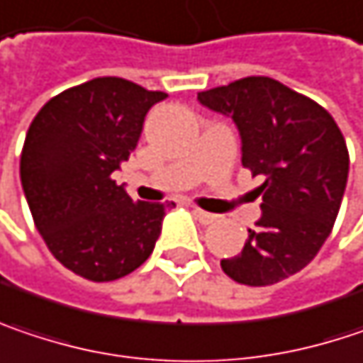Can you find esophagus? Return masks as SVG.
Wrapping results in <instances>:
<instances>
[{
    "instance_id": "34e87169",
    "label": "esophagus",
    "mask_w": 363,
    "mask_h": 363,
    "mask_svg": "<svg viewBox=\"0 0 363 363\" xmlns=\"http://www.w3.org/2000/svg\"><path fill=\"white\" fill-rule=\"evenodd\" d=\"M193 216H195L201 224H210V222H214L216 220V214L203 212V210H199V208H193Z\"/></svg>"
}]
</instances>
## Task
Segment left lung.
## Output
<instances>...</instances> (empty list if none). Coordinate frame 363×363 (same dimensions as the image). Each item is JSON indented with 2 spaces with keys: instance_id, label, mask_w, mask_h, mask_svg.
I'll use <instances>...</instances> for the list:
<instances>
[{
  "instance_id": "left-lung-1",
  "label": "left lung",
  "mask_w": 363,
  "mask_h": 363,
  "mask_svg": "<svg viewBox=\"0 0 363 363\" xmlns=\"http://www.w3.org/2000/svg\"><path fill=\"white\" fill-rule=\"evenodd\" d=\"M201 106L233 118L241 162L262 177V216L239 255L222 270L249 286H266L303 270L337 220L349 153L337 122L310 97L268 77L197 93Z\"/></svg>"
}]
</instances>
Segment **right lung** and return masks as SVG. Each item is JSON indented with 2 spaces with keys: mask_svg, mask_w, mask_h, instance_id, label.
<instances>
[{
  "mask_svg": "<svg viewBox=\"0 0 363 363\" xmlns=\"http://www.w3.org/2000/svg\"><path fill=\"white\" fill-rule=\"evenodd\" d=\"M166 97L101 77L55 95L28 126L20 155L24 197L53 257L83 279L108 282L137 270L174 206L133 201L112 181L151 106Z\"/></svg>",
  "mask_w": 363,
  "mask_h": 363,
  "instance_id": "add662e5",
  "label": "right lung"
}]
</instances>
